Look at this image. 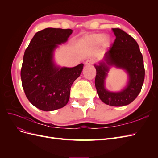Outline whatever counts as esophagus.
Segmentation results:
<instances>
[{
    "mask_svg": "<svg viewBox=\"0 0 158 158\" xmlns=\"http://www.w3.org/2000/svg\"><path fill=\"white\" fill-rule=\"evenodd\" d=\"M95 63V59L93 58H89L88 59H87V60L85 61V64L86 65H89V64H94Z\"/></svg>",
    "mask_w": 158,
    "mask_h": 158,
    "instance_id": "esophagus-1",
    "label": "esophagus"
}]
</instances>
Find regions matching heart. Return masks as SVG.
<instances>
[{"instance_id":"b5f03b06","label":"heart","mask_w":158,"mask_h":158,"mask_svg":"<svg viewBox=\"0 0 158 158\" xmlns=\"http://www.w3.org/2000/svg\"><path fill=\"white\" fill-rule=\"evenodd\" d=\"M105 39V36L102 34H94L91 35L89 37V40H92L94 43H97V44H99V43H101L102 41H103Z\"/></svg>"}]
</instances>
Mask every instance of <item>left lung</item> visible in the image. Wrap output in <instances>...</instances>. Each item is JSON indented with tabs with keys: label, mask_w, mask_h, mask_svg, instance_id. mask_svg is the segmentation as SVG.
<instances>
[{
	"label": "left lung",
	"mask_w": 158,
	"mask_h": 158,
	"mask_svg": "<svg viewBox=\"0 0 158 158\" xmlns=\"http://www.w3.org/2000/svg\"><path fill=\"white\" fill-rule=\"evenodd\" d=\"M116 39L105 52L103 58L94 64L96 69L95 85L99 99L107 105L120 107L130 104L142 89L144 80V60L137 42L118 28L112 29ZM112 67L125 71L127 74L125 87L117 92L108 90L105 80Z\"/></svg>",
	"instance_id": "obj_1"
}]
</instances>
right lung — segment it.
<instances>
[{
	"label": "right lung",
	"instance_id": "add662e5",
	"mask_svg": "<svg viewBox=\"0 0 158 158\" xmlns=\"http://www.w3.org/2000/svg\"><path fill=\"white\" fill-rule=\"evenodd\" d=\"M70 29L48 27L37 32L23 55L22 84L30 102L51 111L67 104L72 84L82 73V63L69 68L57 65L55 51L73 33Z\"/></svg>",
	"mask_w": 158,
	"mask_h": 158
}]
</instances>
